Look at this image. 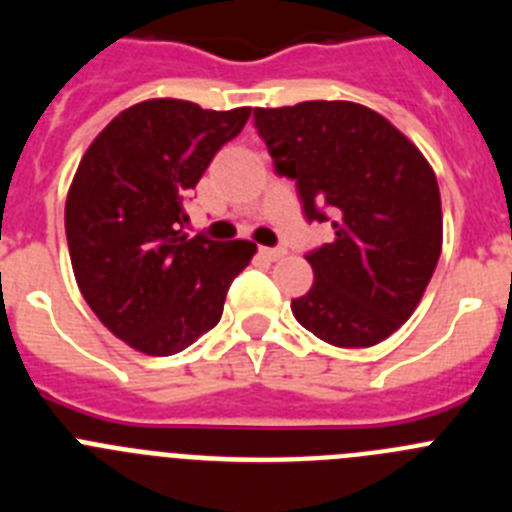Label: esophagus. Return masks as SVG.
I'll return each mask as SVG.
<instances>
[{
    "label": "esophagus",
    "instance_id": "obj_1",
    "mask_svg": "<svg viewBox=\"0 0 512 512\" xmlns=\"http://www.w3.org/2000/svg\"><path fill=\"white\" fill-rule=\"evenodd\" d=\"M261 253H264L266 259H271V261H279L287 256V251H284V248H261Z\"/></svg>",
    "mask_w": 512,
    "mask_h": 512
}]
</instances>
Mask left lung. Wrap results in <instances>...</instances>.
<instances>
[{
    "instance_id": "left-lung-1",
    "label": "left lung",
    "mask_w": 512,
    "mask_h": 512,
    "mask_svg": "<svg viewBox=\"0 0 512 512\" xmlns=\"http://www.w3.org/2000/svg\"><path fill=\"white\" fill-rule=\"evenodd\" d=\"M279 176L295 179L307 220L336 238L305 256L315 282L297 323L338 348H366L410 318L443 243L436 174L413 140L356 102L256 107Z\"/></svg>"
}]
</instances>
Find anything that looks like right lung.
Wrapping results in <instances>:
<instances>
[{
	"label": "right lung",
	"instance_id": "1",
	"mask_svg": "<svg viewBox=\"0 0 512 512\" xmlns=\"http://www.w3.org/2000/svg\"><path fill=\"white\" fill-rule=\"evenodd\" d=\"M251 107L202 110L146 99L92 140L66 197V241L81 295L120 341L171 356L215 328L251 241L182 233L184 200Z\"/></svg>",
	"mask_w": 512,
	"mask_h": 512
}]
</instances>
